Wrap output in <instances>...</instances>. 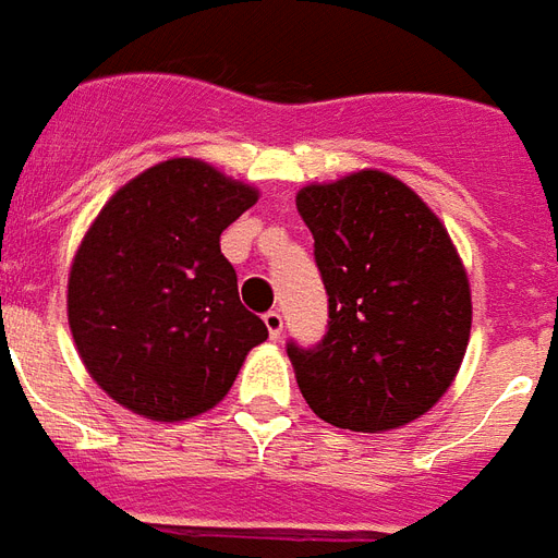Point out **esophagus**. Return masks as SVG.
<instances>
[{
  "label": "esophagus",
  "mask_w": 558,
  "mask_h": 558,
  "mask_svg": "<svg viewBox=\"0 0 558 558\" xmlns=\"http://www.w3.org/2000/svg\"><path fill=\"white\" fill-rule=\"evenodd\" d=\"M263 322L269 327L271 339H280V333H283V316H280L278 310H269V313L263 316Z\"/></svg>",
  "instance_id": "1"
}]
</instances>
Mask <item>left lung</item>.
Masks as SVG:
<instances>
[{
	"label": "left lung",
	"instance_id": "1",
	"mask_svg": "<svg viewBox=\"0 0 558 558\" xmlns=\"http://www.w3.org/2000/svg\"><path fill=\"white\" fill-rule=\"evenodd\" d=\"M327 289V333L289 342L318 418L383 433L430 410L471 336V289L439 216L398 178L363 169L295 195Z\"/></svg>",
	"mask_w": 558,
	"mask_h": 558
}]
</instances>
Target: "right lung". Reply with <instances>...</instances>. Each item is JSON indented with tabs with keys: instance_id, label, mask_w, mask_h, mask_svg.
Masks as SVG:
<instances>
[{
	"instance_id": "add662e5",
	"label": "right lung",
	"mask_w": 558,
	"mask_h": 558,
	"mask_svg": "<svg viewBox=\"0 0 558 558\" xmlns=\"http://www.w3.org/2000/svg\"><path fill=\"white\" fill-rule=\"evenodd\" d=\"M254 202V186L172 157L119 186L84 233L66 287L70 330L93 380L125 410L202 415L269 339L219 248Z\"/></svg>"
}]
</instances>
